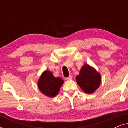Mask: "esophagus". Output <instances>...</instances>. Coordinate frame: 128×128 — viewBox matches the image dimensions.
<instances>
[{"mask_svg": "<svg viewBox=\"0 0 128 128\" xmlns=\"http://www.w3.org/2000/svg\"><path fill=\"white\" fill-rule=\"evenodd\" d=\"M72 77L71 75H70L69 77H68V78H66L65 79L66 80H72Z\"/></svg>", "mask_w": 128, "mask_h": 128, "instance_id": "1", "label": "esophagus"}]
</instances>
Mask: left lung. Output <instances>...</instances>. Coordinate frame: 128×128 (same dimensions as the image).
I'll list each match as a JSON object with an SVG mask.
<instances>
[{"mask_svg": "<svg viewBox=\"0 0 128 128\" xmlns=\"http://www.w3.org/2000/svg\"><path fill=\"white\" fill-rule=\"evenodd\" d=\"M77 83L86 94H92L98 88L101 78L99 72L88 64H84L76 77Z\"/></svg>", "mask_w": 128, "mask_h": 128, "instance_id": "8db88e82", "label": "left lung"}]
</instances>
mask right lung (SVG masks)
<instances>
[{"label":"right lung","mask_w":128,"mask_h":128,"mask_svg":"<svg viewBox=\"0 0 128 128\" xmlns=\"http://www.w3.org/2000/svg\"><path fill=\"white\" fill-rule=\"evenodd\" d=\"M64 80L55 78L50 70L44 71L38 80V87L40 92L47 97H54L58 94Z\"/></svg>","instance_id":"right-lung-1"}]
</instances>
